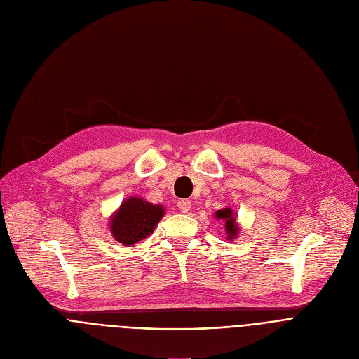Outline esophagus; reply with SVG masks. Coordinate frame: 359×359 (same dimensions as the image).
<instances>
[{"instance_id":"obj_1","label":"esophagus","mask_w":359,"mask_h":359,"mask_svg":"<svg viewBox=\"0 0 359 359\" xmlns=\"http://www.w3.org/2000/svg\"><path fill=\"white\" fill-rule=\"evenodd\" d=\"M177 206H179V209H180L183 213H186V212L190 210V206H192V203H190V201H187V199H180V201L177 202Z\"/></svg>"}]
</instances>
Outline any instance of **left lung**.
<instances>
[{
    "instance_id": "obj_1",
    "label": "left lung",
    "mask_w": 359,
    "mask_h": 359,
    "mask_svg": "<svg viewBox=\"0 0 359 359\" xmlns=\"http://www.w3.org/2000/svg\"><path fill=\"white\" fill-rule=\"evenodd\" d=\"M215 217H217V219H222L225 222V233L228 235L229 241H233L238 235V231H240L238 229L236 217H235L233 210L231 208H225V209H221L215 213Z\"/></svg>"
}]
</instances>
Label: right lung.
<instances>
[{"label": "right lung", "mask_w": 359, "mask_h": 359, "mask_svg": "<svg viewBox=\"0 0 359 359\" xmlns=\"http://www.w3.org/2000/svg\"><path fill=\"white\" fill-rule=\"evenodd\" d=\"M163 217V206L141 198H128L111 217V233L118 243L130 247L153 233Z\"/></svg>", "instance_id": "right-lung-1"}]
</instances>
